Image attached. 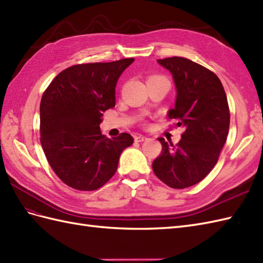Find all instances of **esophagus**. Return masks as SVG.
I'll return each instance as SVG.
<instances>
[{
	"label": "esophagus",
	"instance_id": "1",
	"mask_svg": "<svg viewBox=\"0 0 263 263\" xmlns=\"http://www.w3.org/2000/svg\"><path fill=\"white\" fill-rule=\"evenodd\" d=\"M146 137H144V136H141V135H139V136H136L135 137V141L136 142H142V141H144V140H146Z\"/></svg>",
	"mask_w": 263,
	"mask_h": 263
}]
</instances>
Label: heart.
Here are the masks:
<instances>
[{
    "label": "heart",
    "mask_w": 263,
    "mask_h": 263,
    "mask_svg": "<svg viewBox=\"0 0 263 263\" xmlns=\"http://www.w3.org/2000/svg\"><path fill=\"white\" fill-rule=\"evenodd\" d=\"M155 77H158V76H153V77H150V78H155Z\"/></svg>",
    "instance_id": "heart-1"
}]
</instances>
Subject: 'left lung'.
Wrapping results in <instances>:
<instances>
[{
    "instance_id": "1",
    "label": "left lung",
    "mask_w": 263,
    "mask_h": 263,
    "mask_svg": "<svg viewBox=\"0 0 263 263\" xmlns=\"http://www.w3.org/2000/svg\"><path fill=\"white\" fill-rule=\"evenodd\" d=\"M158 63L170 70L175 82V107L168 117L185 131L177 144L158 138L163 149L153 170L173 189L202 181L217 164L230 128V107L221 82L214 72L185 58H167Z\"/></svg>"
}]
</instances>
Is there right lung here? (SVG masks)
Listing matches in <instances>:
<instances>
[{
    "label": "right lung",
    "mask_w": 263,
    "mask_h": 263,
    "mask_svg": "<svg viewBox=\"0 0 263 263\" xmlns=\"http://www.w3.org/2000/svg\"><path fill=\"white\" fill-rule=\"evenodd\" d=\"M135 59L72 65L54 78L41 100V143L48 164L66 185L95 191L115 174L128 133L106 138L99 124L115 106V87Z\"/></svg>",
    "instance_id": "obj_1"
}]
</instances>
